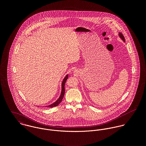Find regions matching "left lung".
<instances>
[{
    "instance_id": "8db88e82",
    "label": "left lung",
    "mask_w": 146,
    "mask_h": 146,
    "mask_svg": "<svg viewBox=\"0 0 146 146\" xmlns=\"http://www.w3.org/2000/svg\"><path fill=\"white\" fill-rule=\"evenodd\" d=\"M119 36H120V38L124 42H125V38H124V36H123V35L121 34V33H119Z\"/></svg>"
}]
</instances>
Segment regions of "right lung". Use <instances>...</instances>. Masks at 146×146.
<instances>
[{
  "mask_svg": "<svg viewBox=\"0 0 146 146\" xmlns=\"http://www.w3.org/2000/svg\"><path fill=\"white\" fill-rule=\"evenodd\" d=\"M68 75L67 74V75H66V76L64 78L62 82V85H61V95L59 97L58 99L56 101L54 102V103H53L52 104H49V105H48V106H46L45 107H56V106H57L58 104H60L63 98V96H64V92H65V89H64V84L66 82V80H67L68 79Z\"/></svg>",
  "mask_w": 146,
  "mask_h": 146,
  "instance_id": "1",
  "label": "right lung"
}]
</instances>
